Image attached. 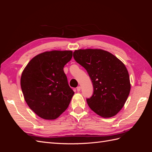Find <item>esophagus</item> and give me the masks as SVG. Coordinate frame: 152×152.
<instances>
[{"label":"esophagus","mask_w":152,"mask_h":152,"mask_svg":"<svg viewBox=\"0 0 152 152\" xmlns=\"http://www.w3.org/2000/svg\"><path fill=\"white\" fill-rule=\"evenodd\" d=\"M80 89H81V87H80V86H78V87H77V91H80Z\"/></svg>","instance_id":"obj_1"}]
</instances>
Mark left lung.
Returning a JSON list of instances; mask_svg holds the SVG:
<instances>
[{"instance_id":"1","label":"left lung","mask_w":152,"mask_h":152,"mask_svg":"<svg viewBox=\"0 0 152 152\" xmlns=\"http://www.w3.org/2000/svg\"><path fill=\"white\" fill-rule=\"evenodd\" d=\"M73 58L87 70L93 85V94L87 99L90 108L104 118L115 115L131 90L129 75L124 64L103 49L75 50Z\"/></svg>"}]
</instances>
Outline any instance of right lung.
Listing matches in <instances>:
<instances>
[{
  "label": "right lung",
  "mask_w": 152,
  "mask_h": 152,
  "mask_svg": "<svg viewBox=\"0 0 152 152\" xmlns=\"http://www.w3.org/2000/svg\"><path fill=\"white\" fill-rule=\"evenodd\" d=\"M72 50H51L32 58L22 72L21 87L30 108L42 118L54 120L67 109L74 92L63 67Z\"/></svg>",
  "instance_id": "1"
}]
</instances>
